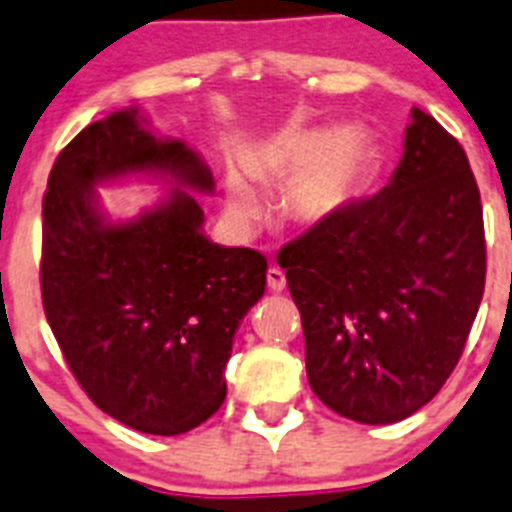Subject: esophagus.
Masks as SVG:
<instances>
[{
  "instance_id": "1",
  "label": "esophagus",
  "mask_w": 512,
  "mask_h": 512,
  "mask_svg": "<svg viewBox=\"0 0 512 512\" xmlns=\"http://www.w3.org/2000/svg\"><path fill=\"white\" fill-rule=\"evenodd\" d=\"M268 288L270 291H283L286 288V273L281 268H270L268 270Z\"/></svg>"
}]
</instances>
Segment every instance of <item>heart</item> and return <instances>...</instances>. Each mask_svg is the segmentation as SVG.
<instances>
[{
	"instance_id": "1",
	"label": "heart",
	"mask_w": 512,
	"mask_h": 512,
	"mask_svg": "<svg viewBox=\"0 0 512 512\" xmlns=\"http://www.w3.org/2000/svg\"><path fill=\"white\" fill-rule=\"evenodd\" d=\"M252 170L270 180H291L286 211L296 221H322L345 203L358 175V146L353 133L340 128L286 131L270 141L255 159ZM226 203L239 221L260 213V195L244 172L226 177Z\"/></svg>"
}]
</instances>
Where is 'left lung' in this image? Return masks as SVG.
I'll return each mask as SVG.
<instances>
[{
    "instance_id": "1",
    "label": "left lung",
    "mask_w": 512,
    "mask_h": 512,
    "mask_svg": "<svg viewBox=\"0 0 512 512\" xmlns=\"http://www.w3.org/2000/svg\"><path fill=\"white\" fill-rule=\"evenodd\" d=\"M278 265L301 311L314 394L366 425L410 417L459 363L484 293L466 151L415 108L389 185L288 242Z\"/></svg>"
}]
</instances>
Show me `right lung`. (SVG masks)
Instances as JSON below:
<instances>
[{
    "label": "right lung",
    "mask_w": 512,
    "mask_h": 512,
    "mask_svg": "<svg viewBox=\"0 0 512 512\" xmlns=\"http://www.w3.org/2000/svg\"><path fill=\"white\" fill-rule=\"evenodd\" d=\"M128 172H164L211 193L203 159L157 139L136 110L79 131L53 162L43 195V311L87 397L149 435L198 428L226 399V363L244 314L265 293L268 260L219 247L203 208L172 190L157 208L110 224L95 185Z\"/></svg>",
    "instance_id": "1"
}]
</instances>
